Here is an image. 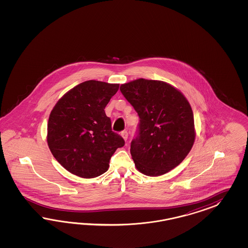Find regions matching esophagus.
<instances>
[{
  "mask_svg": "<svg viewBox=\"0 0 248 248\" xmlns=\"http://www.w3.org/2000/svg\"><path fill=\"white\" fill-rule=\"evenodd\" d=\"M121 135H122V137L124 138V141H127L128 138V132L126 130H124V131H123L122 133H121Z\"/></svg>",
  "mask_w": 248,
  "mask_h": 248,
  "instance_id": "1",
  "label": "esophagus"
}]
</instances>
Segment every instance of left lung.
Returning a JSON list of instances; mask_svg holds the SVG:
<instances>
[{
    "mask_svg": "<svg viewBox=\"0 0 248 248\" xmlns=\"http://www.w3.org/2000/svg\"><path fill=\"white\" fill-rule=\"evenodd\" d=\"M120 90L140 118L139 134L131 143L136 169L148 176L173 170L195 143L194 113L187 99L173 85L137 79Z\"/></svg>",
    "mask_w": 248,
    "mask_h": 248,
    "instance_id": "8db88e82",
    "label": "left lung"
}]
</instances>
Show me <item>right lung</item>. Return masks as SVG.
I'll return each mask as SVG.
<instances>
[{"instance_id": "add662e5", "label": "right lung", "mask_w": 248, "mask_h": 248, "mask_svg": "<svg viewBox=\"0 0 248 248\" xmlns=\"http://www.w3.org/2000/svg\"><path fill=\"white\" fill-rule=\"evenodd\" d=\"M118 89V83L90 80L68 91L54 105L47 143L68 172L82 178L97 177L108 170L113 153L124 145L105 112Z\"/></svg>"}]
</instances>
